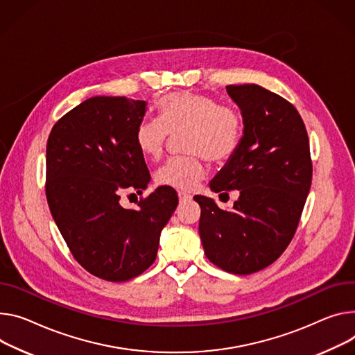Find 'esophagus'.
I'll return each instance as SVG.
<instances>
[{
    "mask_svg": "<svg viewBox=\"0 0 355 355\" xmlns=\"http://www.w3.org/2000/svg\"><path fill=\"white\" fill-rule=\"evenodd\" d=\"M191 198H192V196L188 194V192H185V191H178V200H180V202L189 201Z\"/></svg>",
    "mask_w": 355,
    "mask_h": 355,
    "instance_id": "34e87169",
    "label": "esophagus"
}]
</instances>
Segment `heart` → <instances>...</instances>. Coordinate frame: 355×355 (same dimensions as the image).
I'll return each instance as SVG.
<instances>
[{
	"label": "heart",
	"mask_w": 355,
	"mask_h": 355,
	"mask_svg": "<svg viewBox=\"0 0 355 355\" xmlns=\"http://www.w3.org/2000/svg\"><path fill=\"white\" fill-rule=\"evenodd\" d=\"M158 119H143L136 128V144L150 157L158 158L164 151L168 133H184V150L194 151L171 157L155 174L163 185L189 189L205 175L201 154L211 161L230 158L243 135V119L232 107L205 94L173 92L157 102Z\"/></svg>",
	"instance_id": "b5f03b06"
}]
</instances>
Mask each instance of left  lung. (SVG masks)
<instances>
[{"label": "left lung", "instance_id": "1", "mask_svg": "<svg viewBox=\"0 0 355 355\" xmlns=\"http://www.w3.org/2000/svg\"><path fill=\"white\" fill-rule=\"evenodd\" d=\"M243 119L236 151L209 182L215 192L239 191L231 209L196 196L200 236L208 259L235 275L273 263L292 241L311 185L304 123L293 105L259 85H230Z\"/></svg>", "mask_w": 355, "mask_h": 355}]
</instances>
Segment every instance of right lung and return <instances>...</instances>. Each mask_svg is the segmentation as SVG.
Listing matches in <instances>:
<instances>
[{
	"label": "right lung",
	"instance_id": "obj_1",
	"mask_svg": "<svg viewBox=\"0 0 355 355\" xmlns=\"http://www.w3.org/2000/svg\"><path fill=\"white\" fill-rule=\"evenodd\" d=\"M146 110L144 101L94 96L56 121L46 144L52 218L75 259L109 282L133 279L153 265L161 231L178 205L177 192L166 185L137 209L120 204L124 188L144 189L151 180L136 144Z\"/></svg>",
	"mask_w": 355,
	"mask_h": 355
}]
</instances>
